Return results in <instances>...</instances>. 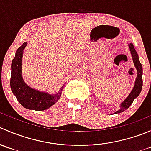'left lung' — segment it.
Returning a JSON list of instances; mask_svg holds the SVG:
<instances>
[{"label": "left lung", "mask_w": 151, "mask_h": 151, "mask_svg": "<svg viewBox=\"0 0 151 151\" xmlns=\"http://www.w3.org/2000/svg\"><path fill=\"white\" fill-rule=\"evenodd\" d=\"M129 49H130L131 54H132V58H133L134 63L136 67L137 70V77L136 81H135V85L134 87L133 90L132 91L131 93L129 94V96L123 101V102L121 105V109L117 111L115 113H120L127 109L129 106L132 105L133 103L134 100L139 95L142 88V66L141 63L139 60V57L137 53L136 50H135L134 47L132 44H129Z\"/></svg>", "instance_id": "obj_1"}]
</instances>
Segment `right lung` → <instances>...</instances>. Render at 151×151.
<instances>
[{
  "label": "right lung",
  "mask_w": 151,
  "mask_h": 151,
  "mask_svg": "<svg viewBox=\"0 0 151 151\" xmlns=\"http://www.w3.org/2000/svg\"><path fill=\"white\" fill-rule=\"evenodd\" d=\"M27 42H24L17 49L16 55L12 62L10 85L12 92L17 101L22 106L28 109L42 111L48 109L58 101L61 95V91L56 94L50 95L45 92H40L32 89L23 81L22 77V53Z\"/></svg>",
  "instance_id": "obj_1"
}]
</instances>
